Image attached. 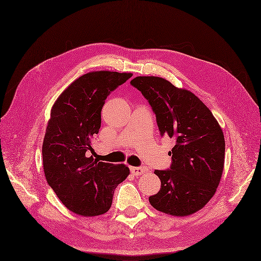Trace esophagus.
<instances>
[{
  "mask_svg": "<svg viewBox=\"0 0 261 261\" xmlns=\"http://www.w3.org/2000/svg\"><path fill=\"white\" fill-rule=\"evenodd\" d=\"M130 171L134 175H141V174H143V173L146 172V169H144L142 167H131Z\"/></svg>",
  "mask_w": 261,
  "mask_h": 261,
  "instance_id": "34e87169",
  "label": "esophagus"
}]
</instances>
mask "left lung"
Listing matches in <instances>:
<instances>
[{"label":"left lung","mask_w":261,"mask_h":261,"mask_svg":"<svg viewBox=\"0 0 261 261\" xmlns=\"http://www.w3.org/2000/svg\"><path fill=\"white\" fill-rule=\"evenodd\" d=\"M130 84L142 92L161 136L176 141L168 170H155L161 180L152 207L173 216H188L215 195L223 175L225 138L212 112L197 95L156 76H138Z\"/></svg>","instance_id":"left-lung-1"}]
</instances>
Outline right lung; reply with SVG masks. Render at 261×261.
<instances>
[{
  "label": "right lung",
  "instance_id": "obj_1",
  "mask_svg": "<svg viewBox=\"0 0 261 261\" xmlns=\"http://www.w3.org/2000/svg\"><path fill=\"white\" fill-rule=\"evenodd\" d=\"M133 74L87 73L74 81L55 102L43 142L45 177L57 197L73 213L102 215L112 205L115 188L128 177L124 165L87 157L101 128L105 100Z\"/></svg>",
  "mask_w": 261,
  "mask_h": 261
}]
</instances>
